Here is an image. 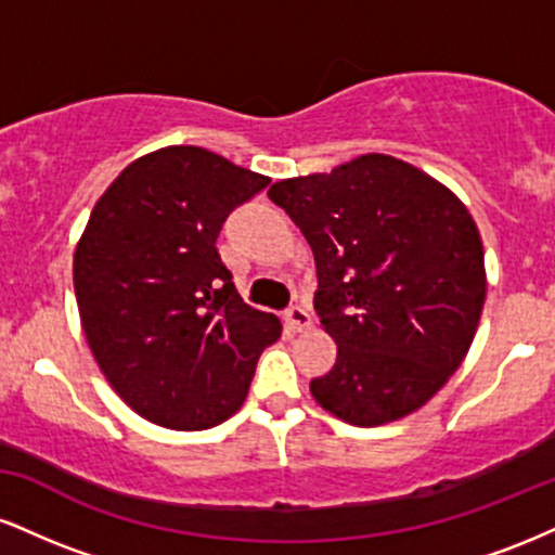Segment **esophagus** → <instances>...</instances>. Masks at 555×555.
Here are the masks:
<instances>
[{"mask_svg":"<svg viewBox=\"0 0 555 555\" xmlns=\"http://www.w3.org/2000/svg\"><path fill=\"white\" fill-rule=\"evenodd\" d=\"M284 323H286V328L295 331V334H305V331L313 328V318H310L308 310L299 308V305H295V308L286 310Z\"/></svg>","mask_w":555,"mask_h":555,"instance_id":"obj_1","label":"esophagus"}]
</instances>
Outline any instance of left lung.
<instances>
[{
    "instance_id": "1",
    "label": "left lung",
    "mask_w": 555,
    "mask_h": 555,
    "mask_svg": "<svg viewBox=\"0 0 555 555\" xmlns=\"http://www.w3.org/2000/svg\"><path fill=\"white\" fill-rule=\"evenodd\" d=\"M313 247L315 310L336 341L318 404L358 428L397 423L467 358L486 305L482 240L467 206L401 158L365 154L273 182Z\"/></svg>"
}]
</instances>
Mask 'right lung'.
<instances>
[{
    "instance_id": "right-lung-1",
    "label": "right lung",
    "mask_w": 555,
    "mask_h": 555,
    "mask_svg": "<svg viewBox=\"0 0 555 555\" xmlns=\"http://www.w3.org/2000/svg\"><path fill=\"white\" fill-rule=\"evenodd\" d=\"M271 180L197 145L135 158L95 201L73 258L80 326L127 406L171 430L224 423L247 397L276 315L242 302L221 224Z\"/></svg>"
}]
</instances>
